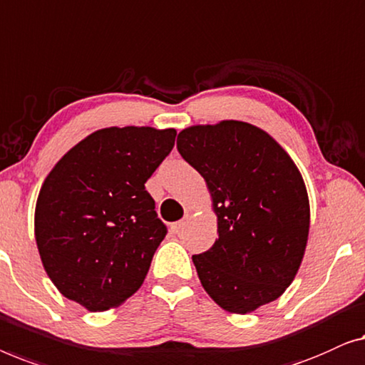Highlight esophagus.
Here are the masks:
<instances>
[{"instance_id": "esophagus-1", "label": "esophagus", "mask_w": 365, "mask_h": 365, "mask_svg": "<svg viewBox=\"0 0 365 365\" xmlns=\"http://www.w3.org/2000/svg\"><path fill=\"white\" fill-rule=\"evenodd\" d=\"M185 225H187V222H185V220H180V222L172 223V225H170V232H172L173 235H178V233H180L182 230L185 228Z\"/></svg>"}]
</instances>
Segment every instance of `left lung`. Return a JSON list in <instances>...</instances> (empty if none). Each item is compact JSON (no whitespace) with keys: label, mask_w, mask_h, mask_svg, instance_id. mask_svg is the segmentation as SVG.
I'll return each instance as SVG.
<instances>
[{"label":"left lung","mask_w":365,"mask_h":365,"mask_svg":"<svg viewBox=\"0 0 365 365\" xmlns=\"http://www.w3.org/2000/svg\"><path fill=\"white\" fill-rule=\"evenodd\" d=\"M177 148L205 178L218 217V240L192 256L205 291L235 314L278 299L309 235V198L294 162L269 133L240 120L188 127Z\"/></svg>","instance_id":"8db88e82"}]
</instances>
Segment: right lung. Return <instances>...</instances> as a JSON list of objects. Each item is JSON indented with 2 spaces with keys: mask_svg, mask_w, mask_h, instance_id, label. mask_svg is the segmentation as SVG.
Instances as JSON below:
<instances>
[{
  "mask_svg": "<svg viewBox=\"0 0 365 365\" xmlns=\"http://www.w3.org/2000/svg\"><path fill=\"white\" fill-rule=\"evenodd\" d=\"M175 129L109 127L74 145L41 187L34 235L61 294L89 311L124 302L167 235L145 190L175 145Z\"/></svg>",
  "mask_w": 365,
  "mask_h": 365,
  "instance_id": "1",
  "label": "right lung"
}]
</instances>
